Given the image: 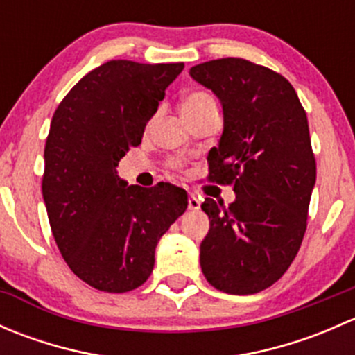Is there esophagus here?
Returning a JSON list of instances; mask_svg holds the SVG:
<instances>
[{
  "label": "esophagus",
  "mask_w": 355,
  "mask_h": 355,
  "mask_svg": "<svg viewBox=\"0 0 355 355\" xmlns=\"http://www.w3.org/2000/svg\"><path fill=\"white\" fill-rule=\"evenodd\" d=\"M200 207V200L196 198L194 194H191L189 196V209H192V211H198Z\"/></svg>",
  "instance_id": "1"
}]
</instances>
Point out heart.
<instances>
[{
  "label": "heart",
  "instance_id": "b5f03b06",
  "mask_svg": "<svg viewBox=\"0 0 355 355\" xmlns=\"http://www.w3.org/2000/svg\"><path fill=\"white\" fill-rule=\"evenodd\" d=\"M216 108V101H214L213 96L206 91H192L189 94L184 96L182 99V113H184L185 118H192L198 116V114L204 113L207 110H214ZM175 168H180L182 163L180 161H173Z\"/></svg>",
  "mask_w": 355,
  "mask_h": 355
}]
</instances>
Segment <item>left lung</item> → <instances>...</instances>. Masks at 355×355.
Listing matches in <instances>:
<instances>
[{
  "label": "left lung",
  "instance_id": "1",
  "mask_svg": "<svg viewBox=\"0 0 355 355\" xmlns=\"http://www.w3.org/2000/svg\"><path fill=\"white\" fill-rule=\"evenodd\" d=\"M223 106V134L207 155L209 182L234 185L235 200L206 198L209 232L200 270L214 288L235 295L271 287L302 244L316 159L306 111L292 84L242 58L191 68Z\"/></svg>",
  "mask_w": 355,
  "mask_h": 355
}]
</instances>
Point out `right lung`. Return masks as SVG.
Here are the masks:
<instances>
[{
	"label": "right lung",
	"instance_id": "obj_1",
	"mask_svg": "<svg viewBox=\"0 0 355 355\" xmlns=\"http://www.w3.org/2000/svg\"><path fill=\"white\" fill-rule=\"evenodd\" d=\"M184 63L111 60L82 77L53 114L42 198L68 268L101 292L141 287L164 232L187 209L177 185H127L118 161L142 134Z\"/></svg>",
	"mask_w": 355,
	"mask_h": 355
}]
</instances>
